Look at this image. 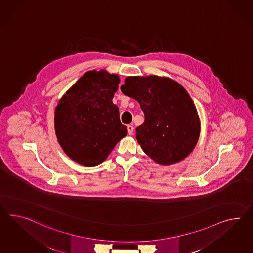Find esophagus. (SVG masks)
Returning a JSON list of instances; mask_svg holds the SVG:
<instances>
[{"instance_id": "obj_1", "label": "esophagus", "mask_w": 253, "mask_h": 253, "mask_svg": "<svg viewBox=\"0 0 253 253\" xmlns=\"http://www.w3.org/2000/svg\"><path fill=\"white\" fill-rule=\"evenodd\" d=\"M134 126H132V125H128L127 126V131H128V135H132L133 134V132H134Z\"/></svg>"}]
</instances>
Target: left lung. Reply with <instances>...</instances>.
Returning a JSON list of instances; mask_svg holds the SVG:
<instances>
[{
	"label": "left lung",
	"instance_id": "obj_1",
	"mask_svg": "<svg viewBox=\"0 0 253 253\" xmlns=\"http://www.w3.org/2000/svg\"><path fill=\"white\" fill-rule=\"evenodd\" d=\"M125 95L136 100L145 121L136 127L143 151L161 164L180 162L197 143L200 123L195 104L174 81L158 76H132L121 86Z\"/></svg>",
	"mask_w": 253,
	"mask_h": 253
}]
</instances>
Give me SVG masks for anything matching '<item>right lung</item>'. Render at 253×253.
I'll return each mask as SVG.
<instances>
[{"label": "right lung", "mask_w": 253, "mask_h": 253, "mask_svg": "<svg viewBox=\"0 0 253 253\" xmlns=\"http://www.w3.org/2000/svg\"><path fill=\"white\" fill-rule=\"evenodd\" d=\"M120 79L104 71L85 73L61 98L55 129L66 154L85 166L104 162L127 134L112 99Z\"/></svg>", "instance_id": "right-lung-1"}]
</instances>
